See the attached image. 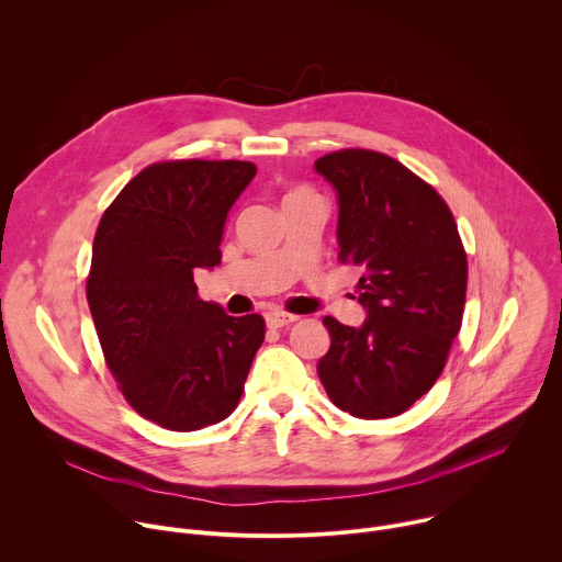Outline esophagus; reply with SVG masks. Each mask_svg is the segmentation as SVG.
<instances>
[{
  "label": "esophagus",
  "instance_id": "34e87169",
  "mask_svg": "<svg viewBox=\"0 0 562 562\" xmlns=\"http://www.w3.org/2000/svg\"><path fill=\"white\" fill-rule=\"evenodd\" d=\"M295 319H297V315L282 313V311H271V313H267V327H271V329H282V327L295 323Z\"/></svg>",
  "mask_w": 562,
  "mask_h": 562
}]
</instances>
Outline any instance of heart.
I'll return each mask as SVG.
<instances>
[{
  "label": "heart",
  "instance_id": "heart-1",
  "mask_svg": "<svg viewBox=\"0 0 562 562\" xmlns=\"http://www.w3.org/2000/svg\"><path fill=\"white\" fill-rule=\"evenodd\" d=\"M297 198H313V193H308V191L300 189V191H293V193H289L284 202H289V200H297Z\"/></svg>",
  "mask_w": 562,
  "mask_h": 562
}]
</instances>
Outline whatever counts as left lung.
I'll return each instance as SVG.
<instances>
[{
	"label": "left lung",
	"instance_id": "left-lung-1",
	"mask_svg": "<svg viewBox=\"0 0 562 562\" xmlns=\"http://www.w3.org/2000/svg\"><path fill=\"white\" fill-rule=\"evenodd\" d=\"M313 169L338 195L340 260L362 269L360 327L327 315L317 362L331 403L356 418L407 412L445 369L462 325L467 256L445 200L393 157L347 148Z\"/></svg>",
	"mask_w": 562,
	"mask_h": 562
}]
</instances>
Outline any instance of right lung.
<instances>
[{
  "label": "right lung",
  "instance_id": "right-lung-1",
  "mask_svg": "<svg viewBox=\"0 0 562 562\" xmlns=\"http://www.w3.org/2000/svg\"><path fill=\"white\" fill-rule=\"evenodd\" d=\"M256 173L237 159L157 162L100 220L87 280L98 338L128 405L165 429L231 416L265 340L262 315L233 317L193 282L222 262L228 211Z\"/></svg>",
  "mask_w": 562,
  "mask_h": 562
}]
</instances>
